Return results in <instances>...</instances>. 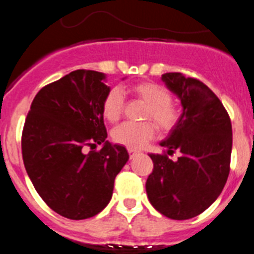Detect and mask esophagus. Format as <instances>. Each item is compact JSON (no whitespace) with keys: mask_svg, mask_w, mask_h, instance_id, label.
Listing matches in <instances>:
<instances>
[{"mask_svg":"<svg viewBox=\"0 0 254 254\" xmlns=\"http://www.w3.org/2000/svg\"><path fill=\"white\" fill-rule=\"evenodd\" d=\"M138 151L136 149H128V154H129V158H133L137 154Z\"/></svg>","mask_w":254,"mask_h":254,"instance_id":"1","label":"esophagus"}]
</instances>
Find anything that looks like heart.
Here are the masks:
<instances>
[{
	"label": "heart",
	"instance_id": "obj_1",
	"mask_svg": "<svg viewBox=\"0 0 254 254\" xmlns=\"http://www.w3.org/2000/svg\"><path fill=\"white\" fill-rule=\"evenodd\" d=\"M138 100L146 104L144 112L145 119H151L162 131H168L179 121V110L171 103L170 92L164 87L153 82H140L127 90ZM104 118L108 122H117L123 110V95L113 88L103 101ZM155 135V127L150 122L123 123L114 128L113 140L128 149H141Z\"/></svg>",
	"mask_w": 254,
	"mask_h": 254
}]
</instances>
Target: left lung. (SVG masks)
<instances>
[{
  "mask_svg": "<svg viewBox=\"0 0 254 254\" xmlns=\"http://www.w3.org/2000/svg\"><path fill=\"white\" fill-rule=\"evenodd\" d=\"M179 97L183 113L160 146L182 153L177 161L166 154H149L153 172L146 180L149 201L163 216L189 220L218 198L230 172L233 129L230 117L213 91L181 73L162 75Z\"/></svg>",
  "mask_w": 254,
  "mask_h": 254,
  "instance_id": "obj_1",
  "label": "left lung"
}]
</instances>
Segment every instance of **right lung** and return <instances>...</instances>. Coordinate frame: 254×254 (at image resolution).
Wrapping results in <instances>:
<instances>
[{"instance_id":"obj_1","label":"right lung","mask_w":254,"mask_h":254,"mask_svg":"<svg viewBox=\"0 0 254 254\" xmlns=\"http://www.w3.org/2000/svg\"><path fill=\"white\" fill-rule=\"evenodd\" d=\"M105 82L100 71H71L41 88L24 125L28 176L45 203L70 220L94 217L109 204L116 176L129 158L125 146L106 141ZM97 143L100 151L84 153Z\"/></svg>"}]
</instances>
